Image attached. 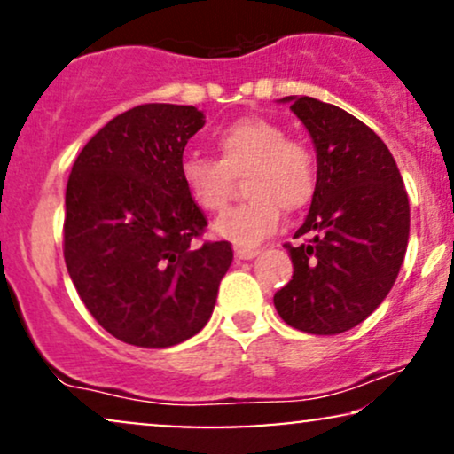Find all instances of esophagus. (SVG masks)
Returning <instances> with one entry per match:
<instances>
[{
    "label": "esophagus",
    "mask_w": 454,
    "mask_h": 454,
    "mask_svg": "<svg viewBox=\"0 0 454 454\" xmlns=\"http://www.w3.org/2000/svg\"><path fill=\"white\" fill-rule=\"evenodd\" d=\"M234 254H237L239 260H252V258L258 256L260 249H256V247H237V249H234Z\"/></svg>",
    "instance_id": "34e87169"
}]
</instances>
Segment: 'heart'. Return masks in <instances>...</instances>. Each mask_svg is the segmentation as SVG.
Listing matches in <instances>:
<instances>
[{
	"mask_svg": "<svg viewBox=\"0 0 454 454\" xmlns=\"http://www.w3.org/2000/svg\"><path fill=\"white\" fill-rule=\"evenodd\" d=\"M217 158L187 155L181 181L198 209L220 213L231 200L234 176H245L243 205L215 222V232L241 247H252L279 226L281 209L296 213L317 192V155L303 140L288 138L284 126L267 117H241L213 138Z\"/></svg>",
	"mask_w": 454,
	"mask_h": 454,
	"instance_id": "obj_1",
	"label": "heart"
}]
</instances>
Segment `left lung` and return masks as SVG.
<instances>
[{
  "instance_id": "obj_1",
  "label": "left lung",
  "mask_w": 454,
  "mask_h": 454,
  "mask_svg": "<svg viewBox=\"0 0 454 454\" xmlns=\"http://www.w3.org/2000/svg\"><path fill=\"white\" fill-rule=\"evenodd\" d=\"M309 129L317 192L303 226L286 243L293 279L273 303L286 325L337 335L372 314L397 279L410 237V202L382 138L340 106L284 98Z\"/></svg>"
}]
</instances>
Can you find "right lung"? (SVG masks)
Wrapping results in <instances>:
<instances>
[{"mask_svg":"<svg viewBox=\"0 0 454 454\" xmlns=\"http://www.w3.org/2000/svg\"><path fill=\"white\" fill-rule=\"evenodd\" d=\"M205 126L196 106L140 104L117 114L72 164L64 258L98 325L140 348H168L209 322L232 262L202 241L207 217L184 181V149Z\"/></svg>","mask_w":454,"mask_h":454,"instance_id":"obj_1","label":"right lung"}]
</instances>
